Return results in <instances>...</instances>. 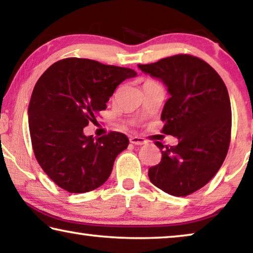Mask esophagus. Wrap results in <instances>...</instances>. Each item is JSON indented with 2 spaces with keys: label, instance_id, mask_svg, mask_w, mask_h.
<instances>
[{
  "label": "esophagus",
  "instance_id": "34e87169",
  "mask_svg": "<svg viewBox=\"0 0 253 253\" xmlns=\"http://www.w3.org/2000/svg\"><path fill=\"white\" fill-rule=\"evenodd\" d=\"M129 141H130V143H133V144H135V145H143L146 143L145 138L139 137V136H130Z\"/></svg>",
  "mask_w": 253,
  "mask_h": 253
}]
</instances>
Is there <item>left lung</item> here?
I'll return each instance as SVG.
<instances>
[{"instance_id": "obj_1", "label": "left lung", "mask_w": 253, "mask_h": 253, "mask_svg": "<svg viewBox=\"0 0 253 253\" xmlns=\"http://www.w3.org/2000/svg\"><path fill=\"white\" fill-rule=\"evenodd\" d=\"M138 68L168 87L170 97L161 114V131L178 138L174 146L156 141L163 157L150 167L149 178L166 193L186 197L217 174L227 154L232 130L227 88L212 67L190 54Z\"/></svg>"}]
</instances>
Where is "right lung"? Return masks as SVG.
I'll return each mask as SVG.
<instances>
[{
  "label": "right lung",
  "instance_id": "add662e5",
  "mask_svg": "<svg viewBox=\"0 0 253 253\" xmlns=\"http://www.w3.org/2000/svg\"><path fill=\"white\" fill-rule=\"evenodd\" d=\"M129 68L95 60L67 58L48 67L37 81L28 107L34 154L50 178L70 193H85L107 182L129 139L119 131L85 136L120 83L136 76Z\"/></svg>",
  "mask_w": 253,
  "mask_h": 253
}]
</instances>
